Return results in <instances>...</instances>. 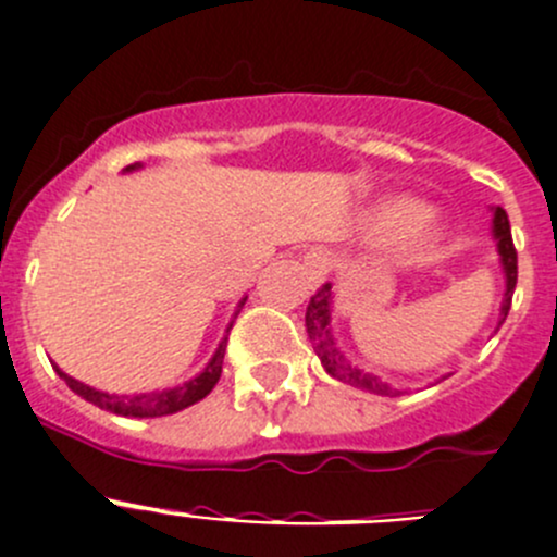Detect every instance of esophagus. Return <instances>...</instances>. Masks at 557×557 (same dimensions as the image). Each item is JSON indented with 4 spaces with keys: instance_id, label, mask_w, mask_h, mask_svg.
Wrapping results in <instances>:
<instances>
[{
    "instance_id": "esophagus-1",
    "label": "esophagus",
    "mask_w": 557,
    "mask_h": 557,
    "mask_svg": "<svg viewBox=\"0 0 557 557\" xmlns=\"http://www.w3.org/2000/svg\"><path fill=\"white\" fill-rule=\"evenodd\" d=\"M305 267L312 274V280H326V274L332 272V252L323 250V247H312L305 256Z\"/></svg>"
}]
</instances>
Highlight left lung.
<instances>
[{
    "label": "left lung",
    "mask_w": 557,
    "mask_h": 557,
    "mask_svg": "<svg viewBox=\"0 0 557 557\" xmlns=\"http://www.w3.org/2000/svg\"><path fill=\"white\" fill-rule=\"evenodd\" d=\"M493 231H495V239H498V252H500V261H504L506 269V299L504 307H500V315H509V307H511V294H515V285H517V250H515V242H511V228H509V218H506L504 209H495V220H493ZM329 305H332V285L323 283L321 288L312 294L310 305H307V334L312 339V348H315L318 359L321 364L326 367L329 375H334L337 381L350 383L356 388H364V392L372 394H386V397H394V388H388L386 383L377 381L375 375H367V372L356 370L345 361V356L339 354L337 345H334L332 332H329Z\"/></svg>",
    "instance_id": "8db88e82"
}]
</instances>
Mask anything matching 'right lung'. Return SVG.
<instances>
[{"instance_id":"add662e5","label":"right lung","mask_w":557,"mask_h":557,"mask_svg":"<svg viewBox=\"0 0 557 557\" xmlns=\"http://www.w3.org/2000/svg\"><path fill=\"white\" fill-rule=\"evenodd\" d=\"M135 169V165H127V171ZM225 345H228V337L220 343L218 354L212 356V361L207 364V370L201 372L198 377L187 381L185 386H176V388H165V392H154V394H135V397H119V394H106V392H97V388L86 386V383L75 381L70 377L67 372H62L57 367L59 377H64L70 388H73L78 397L89 399L91 405L97 408H106L111 413L119 416H169L176 413V410L187 408V405L198 403V399L207 397L209 392L214 388V383L220 381V372H223V359H225Z\"/></svg>"}]
</instances>
